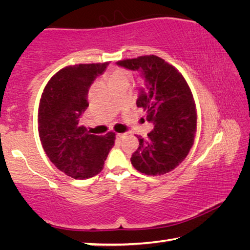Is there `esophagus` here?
<instances>
[{"label": "esophagus", "mask_w": 250, "mask_h": 250, "mask_svg": "<svg viewBox=\"0 0 250 250\" xmlns=\"http://www.w3.org/2000/svg\"><path fill=\"white\" fill-rule=\"evenodd\" d=\"M125 135V133H117V139H122Z\"/></svg>", "instance_id": "obj_1"}]
</instances>
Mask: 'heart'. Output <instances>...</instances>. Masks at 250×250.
Listing matches in <instances>:
<instances>
[{
	"label": "heart",
	"instance_id": "obj_1",
	"mask_svg": "<svg viewBox=\"0 0 250 250\" xmlns=\"http://www.w3.org/2000/svg\"><path fill=\"white\" fill-rule=\"evenodd\" d=\"M132 80V74L131 71L126 70L125 68H117L112 71L109 76V83L111 86L120 83H130Z\"/></svg>",
	"mask_w": 250,
	"mask_h": 250
}]
</instances>
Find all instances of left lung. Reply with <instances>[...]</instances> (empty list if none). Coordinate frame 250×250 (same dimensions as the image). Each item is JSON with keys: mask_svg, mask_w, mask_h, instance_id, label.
Listing matches in <instances>:
<instances>
[{"mask_svg": "<svg viewBox=\"0 0 250 250\" xmlns=\"http://www.w3.org/2000/svg\"><path fill=\"white\" fill-rule=\"evenodd\" d=\"M130 70H140L146 78L138 107L146 111L154 128L147 137H138L139 147L131 156L135 170L146 175L171 172L188 156L196 134L197 112L192 91L174 66L155 55L117 62Z\"/></svg>", "mask_w": 250, "mask_h": 250, "instance_id": "1", "label": "left lung"}]
</instances>
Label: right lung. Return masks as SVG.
I'll return each instance as SVG.
<instances>
[{"instance_id":"add662e5","label":"right lung","mask_w":250,"mask_h":250,"mask_svg":"<svg viewBox=\"0 0 250 250\" xmlns=\"http://www.w3.org/2000/svg\"><path fill=\"white\" fill-rule=\"evenodd\" d=\"M109 62L66 66L44 88L39 107V133L45 153L59 171L74 179H89L104 168L116 133L91 134L80 125L88 91Z\"/></svg>"}]
</instances>
